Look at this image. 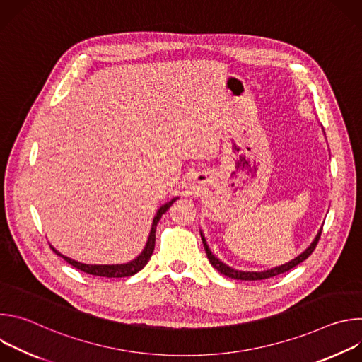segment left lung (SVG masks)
<instances>
[{
    "label": "left lung",
    "mask_w": 362,
    "mask_h": 362,
    "mask_svg": "<svg viewBox=\"0 0 362 362\" xmlns=\"http://www.w3.org/2000/svg\"><path fill=\"white\" fill-rule=\"evenodd\" d=\"M322 233V228L318 230L317 236L314 238V240L311 242V245H309L300 255H298L295 259L289 261L288 264L285 265H281V267H276V268H271V269H267V271H262V272H245V271H238V269H233L230 267H228L226 264H223L222 261H219L218 257L211 252L208 243H206V239L203 236V233L200 232V236H202V242H203V246H204V250H206V255H208V259L211 262V265L218 269L222 275L228 276V278H232V279H240V281H261V279H268V278H272V276H276L279 274H284L292 268H295L296 265H299L300 262H303L306 257L311 255L320 240V236Z\"/></svg>",
    "instance_id": "left-lung-1"
}]
</instances>
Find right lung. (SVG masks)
<instances>
[{"label": "right lung", "instance_id": "1", "mask_svg": "<svg viewBox=\"0 0 362 362\" xmlns=\"http://www.w3.org/2000/svg\"><path fill=\"white\" fill-rule=\"evenodd\" d=\"M176 199H179V197H173L170 202H168V203L160 206L159 211L156 212V216H154V219H153L151 229H150V233H148V238H147L144 249L141 250V253L137 257H134L133 261H130L127 264H117V265H88V264H81V262L73 261V259H70V257L62 255L59 250H56L51 245H49V247L53 249L54 253L62 256L67 264H70L76 269L83 271L84 274H88V275H93V276H103V278H126V276H132V275L137 274L139 271H141L147 265L150 256H151V253L154 250V243H156V226H158L162 215L166 214V211L170 208L172 203Z\"/></svg>", "mask_w": 362, "mask_h": 362}]
</instances>
